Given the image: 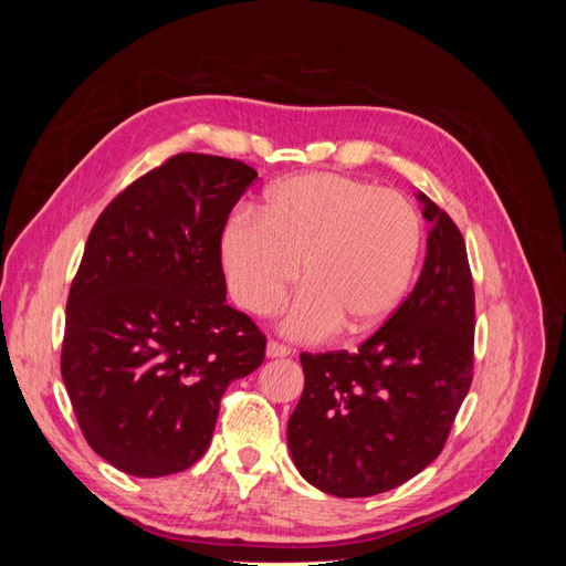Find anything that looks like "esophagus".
Here are the masks:
<instances>
[{"mask_svg": "<svg viewBox=\"0 0 566 566\" xmlns=\"http://www.w3.org/2000/svg\"><path fill=\"white\" fill-rule=\"evenodd\" d=\"M287 354H290V347H287V345H283V342H279V339H269L266 356L279 358V356H287Z\"/></svg>", "mask_w": 566, "mask_h": 566, "instance_id": "esophagus-1", "label": "esophagus"}]
</instances>
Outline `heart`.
<instances>
[{"label":"heart","instance_id":"1","mask_svg":"<svg viewBox=\"0 0 566 566\" xmlns=\"http://www.w3.org/2000/svg\"><path fill=\"white\" fill-rule=\"evenodd\" d=\"M422 250L418 210L397 191L335 172L297 175L266 193L262 217L238 212L221 233V262L235 302L276 312L300 279L285 331L318 339L337 325L370 333L399 310Z\"/></svg>","mask_w":566,"mask_h":566}]
</instances>
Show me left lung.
<instances>
[{
	"label": "left lung",
	"mask_w": 566,
	"mask_h": 566,
	"mask_svg": "<svg viewBox=\"0 0 566 566\" xmlns=\"http://www.w3.org/2000/svg\"><path fill=\"white\" fill-rule=\"evenodd\" d=\"M430 221L416 287L358 352H302L304 391L287 420L297 470L337 499L397 489L447 443L472 385L474 285L455 221Z\"/></svg>",
	"instance_id": "1"
}]
</instances>
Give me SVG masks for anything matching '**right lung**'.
<instances>
[{
  "label": "right lung",
  "instance_id": "1",
  "mask_svg": "<svg viewBox=\"0 0 566 566\" xmlns=\"http://www.w3.org/2000/svg\"><path fill=\"white\" fill-rule=\"evenodd\" d=\"M256 172L179 153L119 191L84 245L61 375L80 430L113 468L175 474L208 451L227 387L266 335L227 304L221 233Z\"/></svg>",
  "mask_w": 566,
  "mask_h": 566
}]
</instances>
